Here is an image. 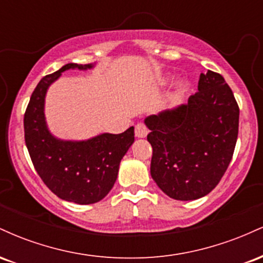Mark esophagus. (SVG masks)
I'll return each instance as SVG.
<instances>
[{
    "mask_svg": "<svg viewBox=\"0 0 263 263\" xmlns=\"http://www.w3.org/2000/svg\"><path fill=\"white\" fill-rule=\"evenodd\" d=\"M135 135L136 137L138 138H144L147 135H148V128H147L144 125H142V123H138V125H136L135 127Z\"/></svg>",
    "mask_w": 263,
    "mask_h": 263,
    "instance_id": "34e87169",
    "label": "esophagus"
}]
</instances>
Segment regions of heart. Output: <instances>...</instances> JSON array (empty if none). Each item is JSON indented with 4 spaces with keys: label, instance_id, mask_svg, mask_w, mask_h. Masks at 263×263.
I'll use <instances>...</instances> for the list:
<instances>
[{
    "label": "heart",
    "instance_id": "obj_1",
    "mask_svg": "<svg viewBox=\"0 0 263 263\" xmlns=\"http://www.w3.org/2000/svg\"><path fill=\"white\" fill-rule=\"evenodd\" d=\"M173 81V75H164V77L162 78L161 81H159V85L161 86H168ZM190 90V83L188 80H179L178 81L176 89H174V95H173V99L174 100H180V99H183L184 96L186 95V93L189 92Z\"/></svg>",
    "mask_w": 263,
    "mask_h": 263
}]
</instances>
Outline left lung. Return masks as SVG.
I'll list each match as a JSON object with an SVG mask.
<instances>
[{
	"mask_svg": "<svg viewBox=\"0 0 263 263\" xmlns=\"http://www.w3.org/2000/svg\"><path fill=\"white\" fill-rule=\"evenodd\" d=\"M186 104L144 119L153 148L151 176L176 200H195L218 185L234 155L238 110L221 75L200 74Z\"/></svg>",
	"mask_w": 263,
	"mask_h": 263,
	"instance_id": "8db88e82",
	"label": "left lung"
}]
</instances>
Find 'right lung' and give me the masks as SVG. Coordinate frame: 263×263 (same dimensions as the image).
I'll use <instances>...</instances> for the list:
<instances>
[{"label":"right lung","instance_id":"right-lung-1","mask_svg":"<svg viewBox=\"0 0 263 263\" xmlns=\"http://www.w3.org/2000/svg\"><path fill=\"white\" fill-rule=\"evenodd\" d=\"M95 64L69 63L45 77L33 91L25 114V140L35 171L57 197L86 205L100 201L116 182L120 162L135 141L134 127L119 135L101 134L66 141L50 134L44 115L48 87L69 69L87 70Z\"/></svg>","mask_w":263,"mask_h":263}]
</instances>
